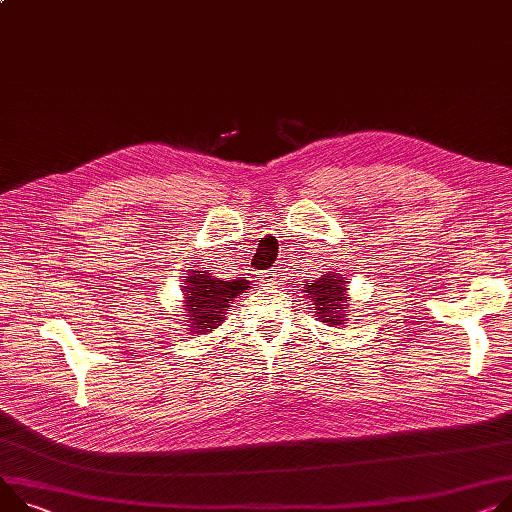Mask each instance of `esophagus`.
<instances>
[{
	"label": "esophagus",
	"mask_w": 512,
	"mask_h": 512,
	"mask_svg": "<svg viewBox=\"0 0 512 512\" xmlns=\"http://www.w3.org/2000/svg\"><path fill=\"white\" fill-rule=\"evenodd\" d=\"M283 266H272L270 270H266L264 274H262V281L266 283V285H277V283H281L283 281Z\"/></svg>",
	"instance_id": "34e87169"
}]
</instances>
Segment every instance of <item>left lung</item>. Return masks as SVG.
<instances>
[{
  "label": "left lung",
  "instance_id": "left-lung-1",
  "mask_svg": "<svg viewBox=\"0 0 512 512\" xmlns=\"http://www.w3.org/2000/svg\"><path fill=\"white\" fill-rule=\"evenodd\" d=\"M346 279L344 274L326 272L318 281H309L303 289L307 299L316 309V320L326 326H342L348 322V295H346Z\"/></svg>",
  "mask_w": 512,
  "mask_h": 512
}]
</instances>
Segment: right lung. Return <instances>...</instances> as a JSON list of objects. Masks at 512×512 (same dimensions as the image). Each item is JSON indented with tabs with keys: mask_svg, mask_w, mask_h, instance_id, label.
<instances>
[{
	"mask_svg": "<svg viewBox=\"0 0 512 512\" xmlns=\"http://www.w3.org/2000/svg\"><path fill=\"white\" fill-rule=\"evenodd\" d=\"M184 322L190 334L213 332L225 320L231 301L250 289L246 279L219 281L207 270H190L184 277Z\"/></svg>",
	"mask_w": 512,
	"mask_h": 512,
	"instance_id": "add662e5",
	"label": "right lung"
}]
</instances>
